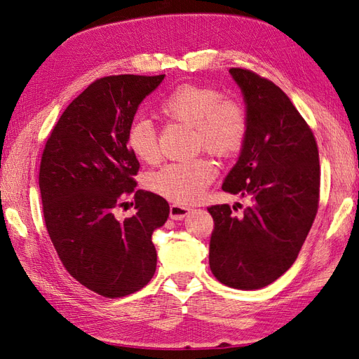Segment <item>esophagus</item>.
<instances>
[{"label":"esophagus","instance_id":"1","mask_svg":"<svg viewBox=\"0 0 359 359\" xmlns=\"http://www.w3.org/2000/svg\"><path fill=\"white\" fill-rule=\"evenodd\" d=\"M189 214H190V208H187V206H184V205L172 203L170 208H169V215H170V219H173V220H181Z\"/></svg>","mask_w":359,"mask_h":359}]
</instances>
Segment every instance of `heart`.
I'll use <instances>...</instances> for the list:
<instances>
[{"label":"heart","mask_w":359,"mask_h":359,"mask_svg":"<svg viewBox=\"0 0 359 359\" xmlns=\"http://www.w3.org/2000/svg\"><path fill=\"white\" fill-rule=\"evenodd\" d=\"M166 121L187 124L194 128L198 148L227 158L240 153L248 135V115L244 104L211 85L182 83L163 95L156 107ZM127 145L140 161L156 163L160 157L158 139L148 119H136L128 127ZM215 177L212 161L198 157L168 163L149 173V190L177 203L199 201Z\"/></svg>","instance_id":"heart-1"}]
</instances>
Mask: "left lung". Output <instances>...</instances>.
Listing matches in <instances>:
<instances>
[{"instance_id": "8db88e82", "label": "left lung", "mask_w": 359, "mask_h": 359, "mask_svg": "<svg viewBox=\"0 0 359 359\" xmlns=\"http://www.w3.org/2000/svg\"><path fill=\"white\" fill-rule=\"evenodd\" d=\"M248 115L240 160L223 190L250 196L235 215L211 205L210 268L220 283L243 290L265 287L295 262L319 208L320 166L314 135L278 86L257 73L232 67Z\"/></svg>"}]
</instances>
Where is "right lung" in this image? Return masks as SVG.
Listing matches in <instances>:
<instances>
[{
  "instance_id": "right-lung-1",
  "label": "right lung",
  "mask_w": 359,
  "mask_h": 359,
  "mask_svg": "<svg viewBox=\"0 0 359 359\" xmlns=\"http://www.w3.org/2000/svg\"><path fill=\"white\" fill-rule=\"evenodd\" d=\"M165 74L104 76L62 112L43 148L39 187L50 241L69 274L104 298L149 283L157 253L151 241L169 203L136 190L139 161L127 145L137 107ZM133 197L137 214L118 221L116 205Z\"/></svg>"
}]
</instances>
